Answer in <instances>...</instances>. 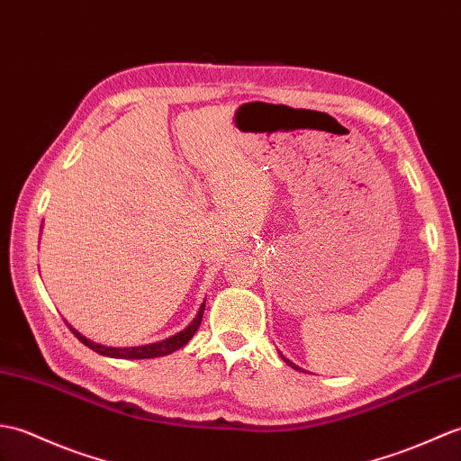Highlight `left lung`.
<instances>
[{"label": "left lung", "instance_id": "left-lung-1", "mask_svg": "<svg viewBox=\"0 0 461 461\" xmlns=\"http://www.w3.org/2000/svg\"><path fill=\"white\" fill-rule=\"evenodd\" d=\"M284 361H285V363H288V365H292V369H300V366H298V365H294V363H290L288 359H284Z\"/></svg>", "mask_w": 461, "mask_h": 461}]
</instances>
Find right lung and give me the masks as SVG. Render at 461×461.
Returning a JSON list of instances; mask_svg holds the SVG:
<instances>
[{
	"mask_svg": "<svg viewBox=\"0 0 461 461\" xmlns=\"http://www.w3.org/2000/svg\"><path fill=\"white\" fill-rule=\"evenodd\" d=\"M203 313H204V302L201 303L199 308V313L195 320H193L185 330L179 331L177 335L169 337V339H163L159 343H149V345H141V347H104V345H98V343H92L90 339H86L85 335H80L78 331H75L73 327L68 325V330L75 333L77 339L80 343H85L88 349L96 351L100 355L104 357H114V359H153V357H163V355H169L173 351L181 349L183 345H187L189 339L193 335H195V331L199 330L201 325V320H203Z\"/></svg>",
	"mask_w": 461,
	"mask_h": 461,
	"instance_id": "1",
	"label": "right lung"
}]
</instances>
